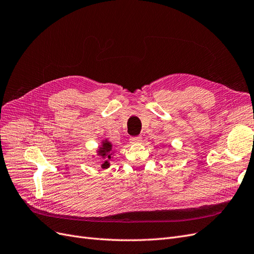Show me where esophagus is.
Wrapping results in <instances>:
<instances>
[{
  "mask_svg": "<svg viewBox=\"0 0 254 254\" xmlns=\"http://www.w3.org/2000/svg\"><path fill=\"white\" fill-rule=\"evenodd\" d=\"M129 141H130V143H140L141 141H142V136H140V135H137V136H131L129 139Z\"/></svg>",
  "mask_w": 254,
  "mask_h": 254,
  "instance_id": "esophagus-1",
  "label": "esophagus"
}]
</instances>
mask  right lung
I'll return each mask as SVG.
<instances>
[{"mask_svg":"<svg viewBox=\"0 0 254 254\" xmlns=\"http://www.w3.org/2000/svg\"><path fill=\"white\" fill-rule=\"evenodd\" d=\"M111 149H112V145L110 144V143H108V142H105L104 143V145H103V147L99 149V155H101L102 157H104L105 159H110L111 157V155H110V151H111ZM108 162H105L104 164H103V167L104 168H106V167H108Z\"/></svg>","mask_w":254,"mask_h":254,"instance_id":"1","label":"right lung"}]
</instances>
